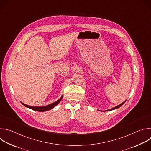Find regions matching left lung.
Segmentation results:
<instances>
[{
	"label": "left lung",
	"mask_w": 151,
	"mask_h": 151,
	"mask_svg": "<svg viewBox=\"0 0 151 151\" xmlns=\"http://www.w3.org/2000/svg\"><path fill=\"white\" fill-rule=\"evenodd\" d=\"M125 102V101H124V102H123L122 103H121V104H119V105H118V106H116V107H114V108H112V109H109V110H108V111H112V110H114V109H118V108H119V107H120V106H121Z\"/></svg>",
	"instance_id": "obj_1"
}]
</instances>
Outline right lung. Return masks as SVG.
<instances>
[{
	"label": "right lung",
	"mask_w": 151,
	"mask_h": 151,
	"mask_svg": "<svg viewBox=\"0 0 151 151\" xmlns=\"http://www.w3.org/2000/svg\"><path fill=\"white\" fill-rule=\"evenodd\" d=\"M63 98V96H61L60 97V99H59L57 101H56L55 102L53 103H51L50 104H48L46 106H42V107H39V106H29V105H27V104H25L24 103H22V104L25 106L26 107H29V108L33 110V111H37V112H45V111H49L51 109H52L53 107H54L56 105H57L60 101H61V99Z\"/></svg>",
	"instance_id": "right-lung-1"
}]
</instances>
